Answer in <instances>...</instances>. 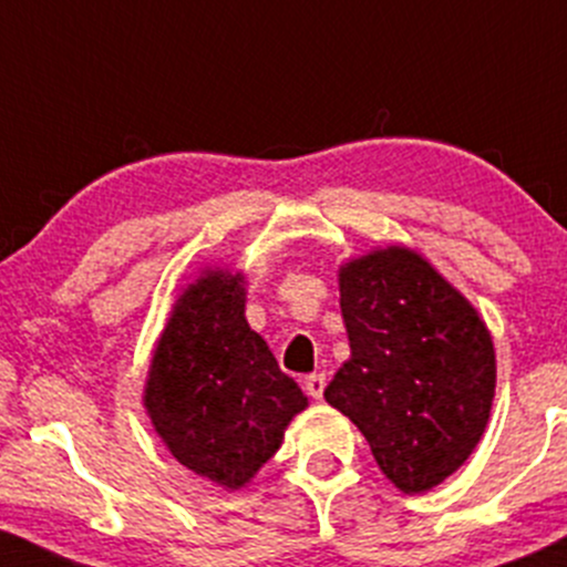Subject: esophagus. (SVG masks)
Masks as SVG:
<instances>
[{
  "mask_svg": "<svg viewBox=\"0 0 567 567\" xmlns=\"http://www.w3.org/2000/svg\"><path fill=\"white\" fill-rule=\"evenodd\" d=\"M303 390H307L315 401H320L322 393H326V374H309L303 379Z\"/></svg>",
  "mask_w": 567,
  "mask_h": 567,
  "instance_id": "esophagus-1",
  "label": "esophagus"
}]
</instances>
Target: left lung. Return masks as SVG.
Listing matches in <instances>:
<instances>
[{
    "instance_id": "left-lung-1",
    "label": "left lung",
    "mask_w": 567,
    "mask_h": 567,
    "mask_svg": "<svg viewBox=\"0 0 567 567\" xmlns=\"http://www.w3.org/2000/svg\"><path fill=\"white\" fill-rule=\"evenodd\" d=\"M350 360L326 401L365 435L384 476L425 493L468 460L487 427L495 350L476 309L406 247L341 266Z\"/></svg>"
}]
</instances>
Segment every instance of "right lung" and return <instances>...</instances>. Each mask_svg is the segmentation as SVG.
I'll use <instances>...</instances> for the list:
<instances>
[{
    "instance_id": "add662e5",
    "label": "right lung",
    "mask_w": 567,
    "mask_h": 567,
    "mask_svg": "<svg viewBox=\"0 0 567 567\" xmlns=\"http://www.w3.org/2000/svg\"><path fill=\"white\" fill-rule=\"evenodd\" d=\"M145 406L185 468L245 487L282 444L307 395L245 320L241 274L207 271L185 290L155 347Z\"/></svg>"
}]
</instances>
